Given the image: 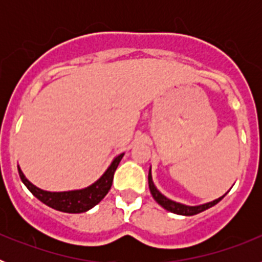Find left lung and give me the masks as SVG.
Returning a JSON list of instances; mask_svg holds the SVG:
<instances>
[{
	"instance_id": "left-lung-1",
	"label": "left lung",
	"mask_w": 262,
	"mask_h": 262,
	"mask_svg": "<svg viewBox=\"0 0 262 262\" xmlns=\"http://www.w3.org/2000/svg\"><path fill=\"white\" fill-rule=\"evenodd\" d=\"M148 185H149V190H151V194L152 196L155 198V201H156L159 205H161L165 210H168V211L170 212H174V214H178V215H186V216H191V215H195V214H200V212L205 211V210L210 209V207H212V206L216 205L219 201L223 200V196L226 195L224 194L223 196H221V198H217V200L212 201V202H209V203H205V205H201V206H185V205H181V203H177L174 202V201H170L168 200L165 195H163V194L160 193L159 190L156 189V186L154 185V181H152V176H151V170H149V174H148Z\"/></svg>"
}]
</instances>
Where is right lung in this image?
<instances>
[{"instance_id":"1","label":"right lung","mask_w":262,"mask_h":262,"mask_svg":"<svg viewBox=\"0 0 262 262\" xmlns=\"http://www.w3.org/2000/svg\"><path fill=\"white\" fill-rule=\"evenodd\" d=\"M123 157V154L119 155L114 159V161L111 163L108 169L105 172V174L99 178L98 181L94 182L93 185L81 189V190H73V191H62V193H51V191H45L39 189V187L34 186L31 182L25 177L22 170L18 166V172H19V177L22 182L27 186L30 191L38 198L39 201L45 203V205L50 206L52 209L59 210L62 212H69V214H78V212H85L90 210L92 207L99 203L105 198L106 194L110 190L111 184H113V178H114V173L117 170L118 165H119L120 160Z\"/></svg>"}]
</instances>
